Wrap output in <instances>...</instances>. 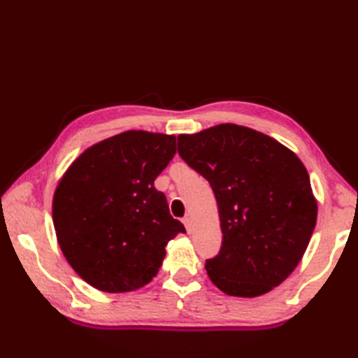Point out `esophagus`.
<instances>
[{"label": "esophagus", "mask_w": 358, "mask_h": 358, "mask_svg": "<svg viewBox=\"0 0 358 358\" xmlns=\"http://www.w3.org/2000/svg\"><path fill=\"white\" fill-rule=\"evenodd\" d=\"M183 224H185V227H186L187 232H191V229H192V221H191V217H189V216H185V217H183Z\"/></svg>", "instance_id": "34e87169"}]
</instances>
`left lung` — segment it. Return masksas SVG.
Segmentation results:
<instances>
[{"instance_id":"obj_1","label":"left lung","mask_w":358,"mask_h":358,"mask_svg":"<svg viewBox=\"0 0 358 358\" xmlns=\"http://www.w3.org/2000/svg\"><path fill=\"white\" fill-rule=\"evenodd\" d=\"M178 155L208 180L217 202L222 245L205 262L211 282L246 299L280 286L316 227L317 202L303 162L275 138L232 123L180 134Z\"/></svg>"}]
</instances>
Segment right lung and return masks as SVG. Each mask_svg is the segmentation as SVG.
Here are the masks:
<instances>
[{
	"label": "right lung",
	"instance_id": "obj_1",
	"mask_svg": "<svg viewBox=\"0 0 358 358\" xmlns=\"http://www.w3.org/2000/svg\"><path fill=\"white\" fill-rule=\"evenodd\" d=\"M175 136L126 131L72 162L53 194L58 245L76 273L102 292L148 284L166 245L186 230L155 180L177 151Z\"/></svg>",
	"mask_w": 358,
	"mask_h": 358
}]
</instances>
